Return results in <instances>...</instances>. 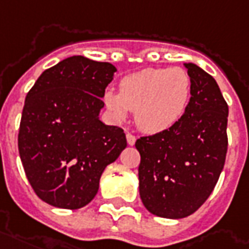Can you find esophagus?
Returning a JSON list of instances; mask_svg holds the SVG:
<instances>
[{
	"label": "esophagus",
	"mask_w": 249,
	"mask_h": 249,
	"mask_svg": "<svg viewBox=\"0 0 249 249\" xmlns=\"http://www.w3.org/2000/svg\"><path fill=\"white\" fill-rule=\"evenodd\" d=\"M126 141H128V143H129L130 146H132V145H134V143H136V137H134L133 134L128 132V133H126Z\"/></svg>",
	"instance_id": "obj_1"
}]
</instances>
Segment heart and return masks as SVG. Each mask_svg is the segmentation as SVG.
I'll list each match as a JSON object with an SVG mask.
<instances>
[{
  "instance_id": "heart-1",
  "label": "heart",
  "mask_w": 249,
  "mask_h": 249,
  "mask_svg": "<svg viewBox=\"0 0 249 249\" xmlns=\"http://www.w3.org/2000/svg\"><path fill=\"white\" fill-rule=\"evenodd\" d=\"M191 97V79L183 68H145L126 75L119 84V93L104 92V104L116 120L128 110L145 133L170 129L185 115Z\"/></svg>"
}]
</instances>
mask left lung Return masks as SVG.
Here are the masks:
<instances>
[{
  "label": "left lung",
  "instance_id": "left-lung-1",
  "mask_svg": "<svg viewBox=\"0 0 249 249\" xmlns=\"http://www.w3.org/2000/svg\"><path fill=\"white\" fill-rule=\"evenodd\" d=\"M191 79L185 115L170 129L136 141L143 206L161 218L194 213L216 185L227 153L228 106L215 79L183 63Z\"/></svg>",
  "mask_w": 249,
  "mask_h": 249
}]
</instances>
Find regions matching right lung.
Wrapping results in <instances>:
<instances>
[{
  "label": "right lung",
  "mask_w": 249,
  "mask_h": 249,
  "mask_svg": "<svg viewBox=\"0 0 249 249\" xmlns=\"http://www.w3.org/2000/svg\"><path fill=\"white\" fill-rule=\"evenodd\" d=\"M117 68L82 55L42 72L22 110L18 150L36 194L78 210L99 191L103 171L126 148L124 130L104 124L103 96Z\"/></svg>",
  "instance_id": "right-lung-1"
}]
</instances>
